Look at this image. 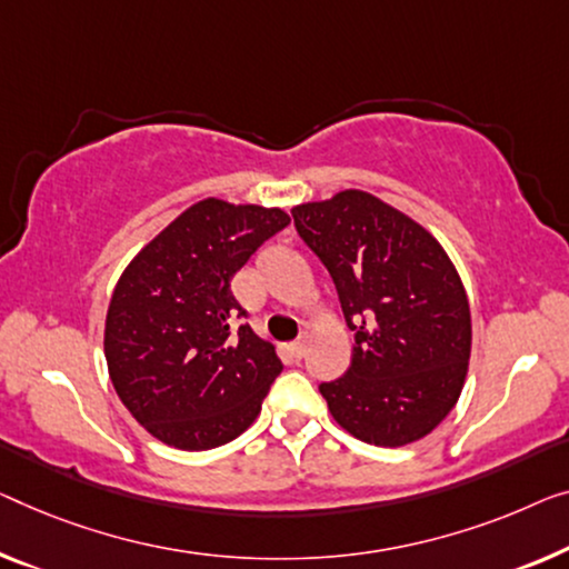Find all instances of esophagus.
<instances>
[{
    "instance_id": "34e87169",
    "label": "esophagus",
    "mask_w": 569,
    "mask_h": 569,
    "mask_svg": "<svg viewBox=\"0 0 569 569\" xmlns=\"http://www.w3.org/2000/svg\"><path fill=\"white\" fill-rule=\"evenodd\" d=\"M288 352H291L296 360L303 358V352H307V337H299V339H296V342L288 345Z\"/></svg>"
}]
</instances>
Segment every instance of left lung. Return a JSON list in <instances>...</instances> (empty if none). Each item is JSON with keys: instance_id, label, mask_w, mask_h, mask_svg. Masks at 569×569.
<instances>
[{"instance_id": "left-lung-1", "label": "left lung", "mask_w": 569, "mask_h": 569, "mask_svg": "<svg viewBox=\"0 0 569 569\" xmlns=\"http://www.w3.org/2000/svg\"><path fill=\"white\" fill-rule=\"evenodd\" d=\"M291 214L355 332L350 368L319 386L335 421L378 447L427 437L460 398L470 362V307L452 260L421 224L366 191Z\"/></svg>"}]
</instances>
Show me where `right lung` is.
I'll return each instance as SVG.
<instances>
[{"instance_id":"right-lung-1","label":"right lung","mask_w":569,"mask_h":569,"mask_svg":"<svg viewBox=\"0 0 569 569\" xmlns=\"http://www.w3.org/2000/svg\"><path fill=\"white\" fill-rule=\"evenodd\" d=\"M286 211L203 199L142 248L107 311L109 378L160 442L201 452L232 442L260 413L283 362L252 332L230 281Z\"/></svg>"}]
</instances>
